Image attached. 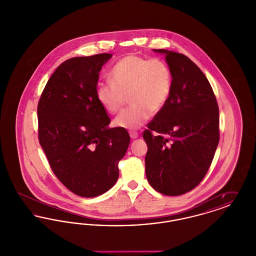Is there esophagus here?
Here are the masks:
<instances>
[{
  "label": "esophagus",
  "instance_id": "obj_1",
  "mask_svg": "<svg viewBox=\"0 0 256 256\" xmlns=\"http://www.w3.org/2000/svg\"><path fill=\"white\" fill-rule=\"evenodd\" d=\"M130 135L132 139H136V138H138V134H137L136 132H130Z\"/></svg>",
  "mask_w": 256,
  "mask_h": 256
}]
</instances>
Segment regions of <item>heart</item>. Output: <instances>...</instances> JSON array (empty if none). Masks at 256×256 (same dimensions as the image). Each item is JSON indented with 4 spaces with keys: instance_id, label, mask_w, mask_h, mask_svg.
<instances>
[{
    "instance_id": "heart-1",
    "label": "heart",
    "mask_w": 256,
    "mask_h": 256,
    "mask_svg": "<svg viewBox=\"0 0 256 256\" xmlns=\"http://www.w3.org/2000/svg\"><path fill=\"white\" fill-rule=\"evenodd\" d=\"M112 84H100L96 98L110 114L122 110L130 98L132 106L114 121L116 126L137 130L162 110L170 98L172 74L165 61L135 54L122 56L110 71Z\"/></svg>"
}]
</instances>
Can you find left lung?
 Returning a JSON list of instances; mask_svg holds the SVG:
<instances>
[{
  "instance_id": "8db88e82",
  "label": "left lung",
  "mask_w": 256,
  "mask_h": 256,
  "mask_svg": "<svg viewBox=\"0 0 256 256\" xmlns=\"http://www.w3.org/2000/svg\"><path fill=\"white\" fill-rule=\"evenodd\" d=\"M154 50L165 54L172 89L143 132L146 180L161 194L182 195L204 180L211 165L219 143V108L206 76L193 61L176 52Z\"/></svg>"
}]
</instances>
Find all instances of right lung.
<instances>
[{"label": "right lung", "mask_w": 256, "mask_h": 256, "mask_svg": "<svg viewBox=\"0 0 256 256\" xmlns=\"http://www.w3.org/2000/svg\"><path fill=\"white\" fill-rule=\"evenodd\" d=\"M111 54L78 56L61 63L38 102V138L50 166L76 195L94 198L119 178L118 163L130 142L128 132L110 128L96 98L98 74Z\"/></svg>", "instance_id": "add662e5"}]
</instances>
